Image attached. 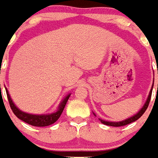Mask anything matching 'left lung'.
<instances>
[{
  "instance_id": "left-lung-1",
  "label": "left lung",
  "mask_w": 158,
  "mask_h": 158,
  "mask_svg": "<svg viewBox=\"0 0 158 158\" xmlns=\"http://www.w3.org/2000/svg\"><path fill=\"white\" fill-rule=\"evenodd\" d=\"M153 88V87H152ZM152 89H151V91H150L149 96H148V98L146 100V102L145 103V105L143 106L141 110L139 111V113L135 114V116L131 117V118H129L128 119H125V120H123L122 122H107V121H105V120H102V119H100L101 120V122L103 124H106V125H109V126H113V127H120V126H123V125H127V124H129V123H131L135 122L136 121L137 119H139L140 117L142 116L144 113L146 112V110L147 109V107L149 106V103L150 101H151V97H152Z\"/></svg>"
}]
</instances>
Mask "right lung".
<instances>
[{
  "mask_svg": "<svg viewBox=\"0 0 158 158\" xmlns=\"http://www.w3.org/2000/svg\"><path fill=\"white\" fill-rule=\"evenodd\" d=\"M6 96H7V99H8L9 104H10L11 109L12 110L13 113H14L19 119H21L22 121H23V122L27 123H29L30 125L36 126V127H45V126L51 125L52 123H54L60 118V116H61L62 111H63V109H64V107H65L66 106V104H67V102H68L69 96H70V95H68V96H66L65 99L63 100L62 102V103L60 104L58 110H57L56 113H52V114H47V115H33V114H29V113H23L22 111H20V110L14 105V103L12 102V99H11V97L9 96L8 91H7V89H6Z\"/></svg>",
  "mask_w": 158,
  "mask_h": 158,
  "instance_id": "right-lung-1",
  "label": "right lung"
}]
</instances>
